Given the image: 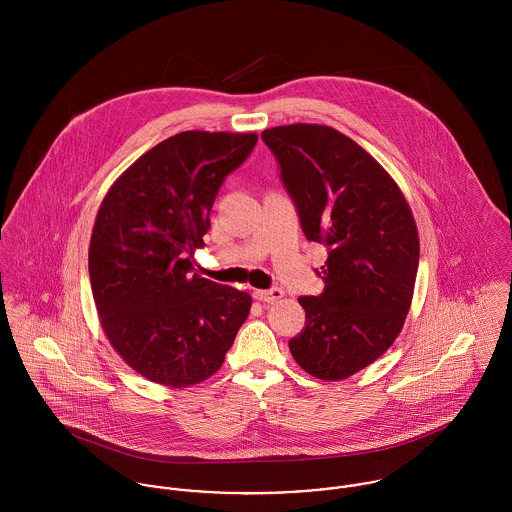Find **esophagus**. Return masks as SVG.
Listing matches in <instances>:
<instances>
[{
    "label": "esophagus",
    "mask_w": 512,
    "mask_h": 512,
    "mask_svg": "<svg viewBox=\"0 0 512 512\" xmlns=\"http://www.w3.org/2000/svg\"><path fill=\"white\" fill-rule=\"evenodd\" d=\"M252 295L262 303H276L278 299H282L284 292L280 288H272V290H256Z\"/></svg>",
    "instance_id": "obj_1"
}]
</instances>
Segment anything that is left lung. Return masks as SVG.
I'll list each match as a JSON object with an SVG mask.
<instances>
[{
	"label": "left lung",
	"mask_w": 512,
	"mask_h": 512,
	"mask_svg": "<svg viewBox=\"0 0 512 512\" xmlns=\"http://www.w3.org/2000/svg\"><path fill=\"white\" fill-rule=\"evenodd\" d=\"M307 240L327 248L319 295L297 301L305 327L290 341L295 363L343 380L374 363L398 337L420 262L412 211L394 179L363 147L329 126L262 132Z\"/></svg>",
	"instance_id": "8db88e82"
}]
</instances>
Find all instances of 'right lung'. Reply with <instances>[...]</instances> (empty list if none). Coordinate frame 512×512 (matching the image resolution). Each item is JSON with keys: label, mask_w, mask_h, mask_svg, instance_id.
<instances>
[{"label": "right lung", "mask_w": 512, "mask_h": 512, "mask_svg": "<svg viewBox=\"0 0 512 512\" xmlns=\"http://www.w3.org/2000/svg\"><path fill=\"white\" fill-rule=\"evenodd\" d=\"M256 134L181 132L151 147L110 187L96 215L88 274L106 337L157 384L181 388L224 363L252 297L191 274L226 175Z\"/></svg>", "instance_id": "add662e5"}]
</instances>
